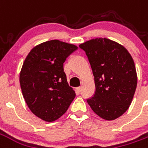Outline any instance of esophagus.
I'll use <instances>...</instances> for the list:
<instances>
[{
  "mask_svg": "<svg viewBox=\"0 0 148 148\" xmlns=\"http://www.w3.org/2000/svg\"><path fill=\"white\" fill-rule=\"evenodd\" d=\"M76 90H77V93H80L81 91H82V87H77V88H76Z\"/></svg>",
  "mask_w": 148,
  "mask_h": 148,
  "instance_id": "obj_1",
  "label": "esophagus"
}]
</instances>
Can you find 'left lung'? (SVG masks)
Masks as SVG:
<instances>
[{
	"instance_id": "obj_1",
	"label": "left lung",
	"mask_w": 148,
	"mask_h": 148,
	"mask_svg": "<svg viewBox=\"0 0 148 148\" xmlns=\"http://www.w3.org/2000/svg\"><path fill=\"white\" fill-rule=\"evenodd\" d=\"M85 51L95 83V93L87 102L95 113L113 121L129 108L137 86L133 58L124 46L106 38L79 45Z\"/></svg>"
}]
</instances>
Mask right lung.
<instances>
[{"mask_svg": "<svg viewBox=\"0 0 148 148\" xmlns=\"http://www.w3.org/2000/svg\"><path fill=\"white\" fill-rule=\"evenodd\" d=\"M77 49L74 44L54 39L36 46L24 60L20 74L22 93L32 112L42 121H56L75 97L63 63Z\"/></svg>", "mask_w": 148, "mask_h": 148, "instance_id": "1", "label": "right lung"}]
</instances>
